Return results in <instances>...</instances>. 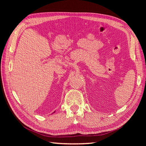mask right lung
<instances>
[{
  "instance_id": "1",
  "label": "right lung",
  "mask_w": 146,
  "mask_h": 146,
  "mask_svg": "<svg viewBox=\"0 0 146 146\" xmlns=\"http://www.w3.org/2000/svg\"><path fill=\"white\" fill-rule=\"evenodd\" d=\"M54 112H55V111H54Z\"/></svg>"
}]
</instances>
